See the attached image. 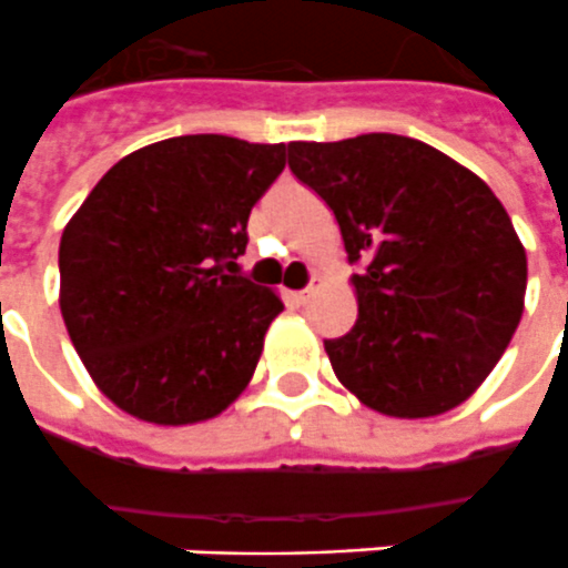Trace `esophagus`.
I'll return each mask as SVG.
<instances>
[{"instance_id":"esophagus-1","label":"esophagus","mask_w":568,"mask_h":568,"mask_svg":"<svg viewBox=\"0 0 568 568\" xmlns=\"http://www.w3.org/2000/svg\"><path fill=\"white\" fill-rule=\"evenodd\" d=\"M318 288H322V280H313V283L306 285L304 292H295V301L297 304H310V301L318 295Z\"/></svg>"}]
</instances>
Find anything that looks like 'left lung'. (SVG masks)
I'll return each mask as SVG.
<instances>
[{"instance_id":"left-lung-1","label":"left lung","mask_w":568,"mask_h":568,"mask_svg":"<svg viewBox=\"0 0 568 568\" xmlns=\"http://www.w3.org/2000/svg\"><path fill=\"white\" fill-rule=\"evenodd\" d=\"M288 168L343 234L358 301L325 339L337 379L390 418H434L469 400L524 313L527 252L485 180L403 134L292 141Z\"/></svg>"}]
</instances>
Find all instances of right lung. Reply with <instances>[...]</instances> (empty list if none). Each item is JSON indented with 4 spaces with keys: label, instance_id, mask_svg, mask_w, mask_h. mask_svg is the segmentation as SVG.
Segmentation results:
<instances>
[{
    "label": "right lung",
    "instance_id": "add662e5",
    "mask_svg": "<svg viewBox=\"0 0 568 568\" xmlns=\"http://www.w3.org/2000/svg\"><path fill=\"white\" fill-rule=\"evenodd\" d=\"M285 144L183 134L123 155L60 241V310L83 367L138 422L199 424L250 385L283 301L237 271Z\"/></svg>",
    "mask_w": 568,
    "mask_h": 568
}]
</instances>
